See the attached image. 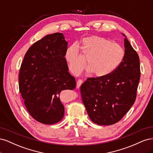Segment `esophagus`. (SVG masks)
<instances>
[{
  "label": "esophagus",
  "instance_id": "34e87169",
  "mask_svg": "<svg viewBox=\"0 0 153 153\" xmlns=\"http://www.w3.org/2000/svg\"><path fill=\"white\" fill-rule=\"evenodd\" d=\"M82 83H83V81L82 80H80V79L78 80V81L76 82V88H77V89H79L80 87L82 84Z\"/></svg>",
  "mask_w": 153,
  "mask_h": 153
}]
</instances>
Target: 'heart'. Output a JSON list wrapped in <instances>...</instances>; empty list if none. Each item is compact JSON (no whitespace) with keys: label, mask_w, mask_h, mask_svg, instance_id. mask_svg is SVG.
Returning a JSON list of instances; mask_svg holds the SVG:
<instances>
[{"label":"heart","mask_w":153,"mask_h":153,"mask_svg":"<svg viewBox=\"0 0 153 153\" xmlns=\"http://www.w3.org/2000/svg\"><path fill=\"white\" fill-rule=\"evenodd\" d=\"M80 48L87 60V68L97 77L105 76L114 72L122 62L124 50L121 45L98 36L85 37L82 40ZM65 58L69 70L76 74L85 67L86 62L75 45L68 48Z\"/></svg>","instance_id":"heart-1"}]
</instances>
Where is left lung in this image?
Segmentation results:
<instances>
[{
    "label": "left lung",
    "mask_w": 153,
    "mask_h": 153,
    "mask_svg": "<svg viewBox=\"0 0 153 153\" xmlns=\"http://www.w3.org/2000/svg\"><path fill=\"white\" fill-rule=\"evenodd\" d=\"M124 57L108 75L89 78L80 87L82 101L91 121L98 125L119 121L135 103L140 78V60L124 34Z\"/></svg>",
    "instance_id": "obj_1"
}]
</instances>
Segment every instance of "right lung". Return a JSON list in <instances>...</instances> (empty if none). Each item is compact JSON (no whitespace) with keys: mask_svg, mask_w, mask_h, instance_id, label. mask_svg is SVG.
<instances>
[{"mask_svg":"<svg viewBox=\"0 0 153 153\" xmlns=\"http://www.w3.org/2000/svg\"><path fill=\"white\" fill-rule=\"evenodd\" d=\"M68 42L62 33L49 34L26 52L19 73V91L31 116L45 124L59 122L64 107L59 95L76 87L65 59Z\"/></svg>","mask_w":153,"mask_h":153,"instance_id":"right-lung-1","label":"right lung"}]
</instances>
